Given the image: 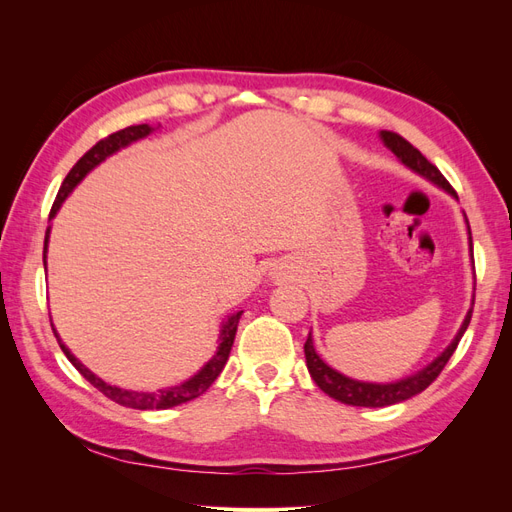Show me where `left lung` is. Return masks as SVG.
<instances>
[{
	"label": "left lung",
	"mask_w": 512,
	"mask_h": 512,
	"mask_svg": "<svg viewBox=\"0 0 512 512\" xmlns=\"http://www.w3.org/2000/svg\"><path fill=\"white\" fill-rule=\"evenodd\" d=\"M380 136H382L384 145L389 147L406 166L416 170L418 175H423L429 181L440 185V188H444L448 194L457 196V192L453 190V185L446 181V177L440 173V170L433 166L414 145H410L404 136H399L397 132H389V130H384ZM470 245H472V235H470ZM470 320H472V309L468 312L466 320H463L457 337L453 339V344L448 346L431 365H427L425 369L418 371V374L399 380V382L374 384V382H359V380L346 378L344 374H339V371L329 367L316 354V348H314V342H312V333L307 335V342H305L307 369H309V374H312L314 382L320 386V389L327 393L329 397L342 401V404L363 406V408L393 406V404H399V401H406V399L418 395L421 391H425L427 386L442 374V369L446 367L448 359H451L453 352L457 350L459 339L463 337V333H466Z\"/></svg>",
	"instance_id": "8db88e82"
}]
</instances>
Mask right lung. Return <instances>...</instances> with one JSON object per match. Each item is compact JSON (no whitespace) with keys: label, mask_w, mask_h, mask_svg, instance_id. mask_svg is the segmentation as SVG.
<instances>
[{"label":"right lung","mask_w":512,"mask_h":512,"mask_svg":"<svg viewBox=\"0 0 512 512\" xmlns=\"http://www.w3.org/2000/svg\"><path fill=\"white\" fill-rule=\"evenodd\" d=\"M149 132H151V128L147 126V123H141V126H128V128L108 134L106 138H102V141H98L94 147H91L85 153V156L70 168V173L66 175L64 183H61V188H59V192L55 196V203L51 207L49 218H53V215L59 211L61 203H64L66 196L74 190V185L79 183L89 173L91 168L98 166L104 158L111 156V153H115L117 149L138 141V138L147 136ZM46 243H49V230H46V237H44V256H42L44 262H46ZM241 314L243 312H237V314H232L228 318V322L224 324L222 333H220L218 352L213 354V359L203 369H200L194 378L185 380L179 386H173V389H164V391H158V393H136V391L117 389V386L106 384L96 374H91V371L85 365H81V361H76V356L64 344L59 342V346H61V350H64V354L68 356V361L76 369H79V374L89 384H94L102 395H106L108 399H113L115 404L126 406V408H134V410H166V408L185 404V401H190V399H196L198 395H203L209 389V386L215 382V378L222 374V369H224V365L228 361L232 342H235V333H237V324H239Z\"/></svg>","instance_id":"add662e5"}]
</instances>
